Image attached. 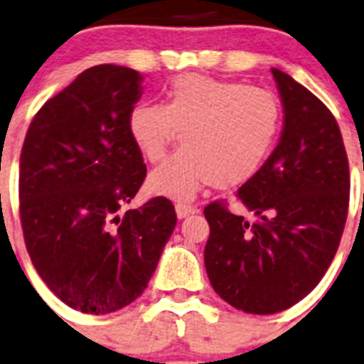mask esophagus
<instances>
[{"instance_id": "obj_1", "label": "esophagus", "mask_w": 364, "mask_h": 364, "mask_svg": "<svg viewBox=\"0 0 364 364\" xmlns=\"http://www.w3.org/2000/svg\"><path fill=\"white\" fill-rule=\"evenodd\" d=\"M196 207L188 205V203H176V215L177 218H187L188 215L196 213Z\"/></svg>"}]
</instances>
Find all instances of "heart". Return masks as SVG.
Listing matches in <instances>:
<instances>
[{"label":"heart","instance_id":"obj_1","mask_svg":"<svg viewBox=\"0 0 364 364\" xmlns=\"http://www.w3.org/2000/svg\"><path fill=\"white\" fill-rule=\"evenodd\" d=\"M129 133L140 154L159 163L179 136L177 154L149 176L155 194L191 200L201 188L240 187L257 176L279 140L283 107L267 88L185 73L166 103H136Z\"/></svg>","mask_w":364,"mask_h":364}]
</instances>
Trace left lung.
Masks as SVG:
<instances>
[{"label": "left lung", "mask_w": 364, "mask_h": 364, "mask_svg": "<svg viewBox=\"0 0 364 364\" xmlns=\"http://www.w3.org/2000/svg\"><path fill=\"white\" fill-rule=\"evenodd\" d=\"M285 125L279 144L237 198L250 224L222 201L203 209L205 268L222 300L274 314L304 300L331 264L350 203V168L335 116L291 75L272 68Z\"/></svg>", "instance_id": "8db88e82"}]
</instances>
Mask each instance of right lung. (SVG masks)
<instances>
[{
  "label": "right lung",
  "instance_id": "add662e5",
  "mask_svg": "<svg viewBox=\"0 0 364 364\" xmlns=\"http://www.w3.org/2000/svg\"><path fill=\"white\" fill-rule=\"evenodd\" d=\"M140 83L125 66L85 70L41 107L21 148L26 248L51 292L81 313L135 301L177 224L163 196L122 213L146 177L127 125Z\"/></svg>",
  "mask_w": 364,
  "mask_h": 364
}]
</instances>
